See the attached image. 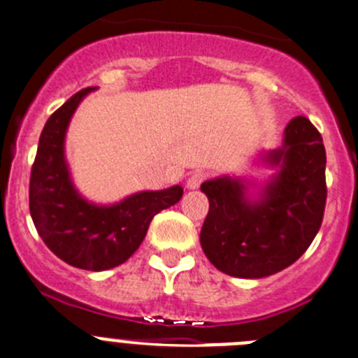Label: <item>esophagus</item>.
<instances>
[{"label":"esophagus","instance_id":"1","mask_svg":"<svg viewBox=\"0 0 358 358\" xmlns=\"http://www.w3.org/2000/svg\"><path fill=\"white\" fill-rule=\"evenodd\" d=\"M204 180H206V173L201 171V169L192 171L189 175V178H187V189H197V187H199Z\"/></svg>","mask_w":358,"mask_h":358}]
</instances>
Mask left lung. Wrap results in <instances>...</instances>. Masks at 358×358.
<instances>
[{"label": "left lung", "mask_w": 358, "mask_h": 358, "mask_svg": "<svg viewBox=\"0 0 358 358\" xmlns=\"http://www.w3.org/2000/svg\"><path fill=\"white\" fill-rule=\"evenodd\" d=\"M266 159L282 169L259 203L246 197L241 180L222 176L201 185L210 201L201 246L225 275L264 278L282 271L306 252L324 220L327 157L322 134L310 119L290 120L283 147Z\"/></svg>", "instance_id": "1"}]
</instances>
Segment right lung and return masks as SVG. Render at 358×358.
Wrapping results in <instances>:
<instances>
[{
	"label": "right lung",
	"mask_w": 358,
	"mask_h": 358,
	"mask_svg": "<svg viewBox=\"0 0 358 358\" xmlns=\"http://www.w3.org/2000/svg\"><path fill=\"white\" fill-rule=\"evenodd\" d=\"M92 89L73 94L48 117L31 168L29 211L38 234L59 259L78 269L105 271L136 252L152 218L178 203L183 189L138 192L113 206H96L76 192L64 161V136L76 106Z\"/></svg>",
	"instance_id": "right-lung-1"
}]
</instances>
